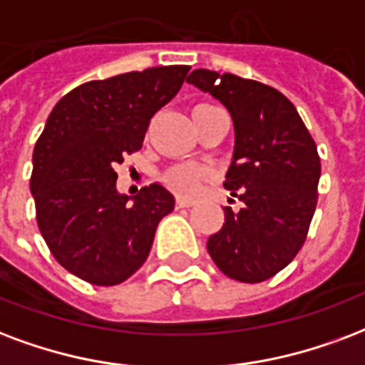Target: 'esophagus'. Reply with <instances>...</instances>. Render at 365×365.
I'll use <instances>...</instances> for the list:
<instances>
[{
    "label": "esophagus",
    "instance_id": "34e87169",
    "mask_svg": "<svg viewBox=\"0 0 365 365\" xmlns=\"http://www.w3.org/2000/svg\"><path fill=\"white\" fill-rule=\"evenodd\" d=\"M176 205L180 208H189V207H193V201H191V199H185V197H178Z\"/></svg>",
    "mask_w": 365,
    "mask_h": 365
}]
</instances>
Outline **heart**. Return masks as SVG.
Instances as JSON below:
<instances>
[{
  "mask_svg": "<svg viewBox=\"0 0 365 365\" xmlns=\"http://www.w3.org/2000/svg\"><path fill=\"white\" fill-rule=\"evenodd\" d=\"M197 107H201V105H197ZM205 178H207V170L197 164H178L170 170L164 172V183L183 195L197 193Z\"/></svg>",
  "mask_w": 365,
  "mask_h": 365,
  "instance_id": "1",
  "label": "heart"
}]
</instances>
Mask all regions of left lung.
<instances>
[{"instance_id":"1","label":"left lung","mask_w":365,"mask_h":365,"mask_svg":"<svg viewBox=\"0 0 365 365\" xmlns=\"http://www.w3.org/2000/svg\"><path fill=\"white\" fill-rule=\"evenodd\" d=\"M189 83L230 110L235 151L224 187L243 201L208 237L207 249L227 277L260 283L293 260L318 205L322 164L316 141L282 91L257 80L197 68Z\"/></svg>"}]
</instances>
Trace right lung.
<instances>
[{
  "label": "right lung",
  "mask_w": 365,
  "mask_h": 365,
  "mask_svg": "<svg viewBox=\"0 0 365 365\" xmlns=\"http://www.w3.org/2000/svg\"><path fill=\"white\" fill-rule=\"evenodd\" d=\"M189 66H155L78 86L61 99L34 147L30 191L55 260L83 282H126L149 257L158 222L174 210L163 185L116 191V164L139 151L149 122L182 88Z\"/></svg>",
  "instance_id": "1"
}]
</instances>
